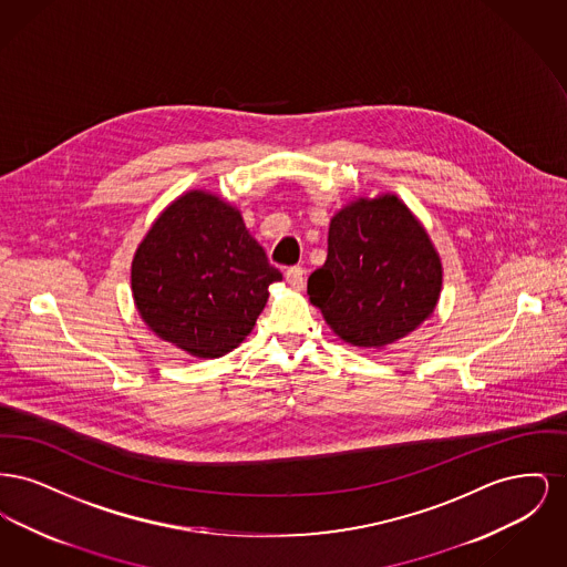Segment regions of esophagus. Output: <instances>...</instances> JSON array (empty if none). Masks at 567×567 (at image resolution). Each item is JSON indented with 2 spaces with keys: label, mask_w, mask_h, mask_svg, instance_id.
Segmentation results:
<instances>
[{
  "label": "esophagus",
  "mask_w": 567,
  "mask_h": 567,
  "mask_svg": "<svg viewBox=\"0 0 567 567\" xmlns=\"http://www.w3.org/2000/svg\"><path fill=\"white\" fill-rule=\"evenodd\" d=\"M285 278H287V282H289L293 289H303V285H306V270L299 268V266H293V268H289V270L285 271Z\"/></svg>",
  "instance_id": "obj_1"
}]
</instances>
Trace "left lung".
Instances as JSON below:
<instances>
[{
  "mask_svg": "<svg viewBox=\"0 0 567 567\" xmlns=\"http://www.w3.org/2000/svg\"><path fill=\"white\" fill-rule=\"evenodd\" d=\"M442 264L425 227L398 195L359 197L329 223L327 261L308 278L310 301L352 347L402 340L435 308Z\"/></svg>",
  "mask_w": 567,
  "mask_h": 567,
  "instance_id": "8db88e82",
  "label": "left lung"
}]
</instances>
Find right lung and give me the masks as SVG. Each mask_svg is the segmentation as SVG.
Listing matches in <instances>:
<instances>
[{"label": "right lung", "mask_w": 567, "mask_h": 567, "mask_svg": "<svg viewBox=\"0 0 567 567\" xmlns=\"http://www.w3.org/2000/svg\"><path fill=\"white\" fill-rule=\"evenodd\" d=\"M282 280L240 210L206 190L172 202L135 250L132 291L144 323L193 357L234 351Z\"/></svg>", "instance_id": "obj_1"}]
</instances>
